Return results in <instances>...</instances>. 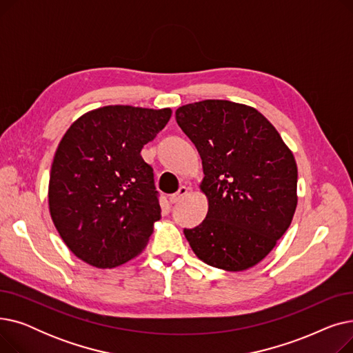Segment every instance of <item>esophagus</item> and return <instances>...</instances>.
<instances>
[{"label": "esophagus", "instance_id": "34e87169", "mask_svg": "<svg viewBox=\"0 0 353 353\" xmlns=\"http://www.w3.org/2000/svg\"><path fill=\"white\" fill-rule=\"evenodd\" d=\"M189 193V189L186 188V186H181L176 193H173L172 196H170V201L172 203H177V201H180L184 196H186Z\"/></svg>", "mask_w": 353, "mask_h": 353}]
</instances>
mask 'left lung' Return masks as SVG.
I'll return each instance as SVG.
<instances>
[{"label":"left lung","mask_w":353,"mask_h":353,"mask_svg":"<svg viewBox=\"0 0 353 353\" xmlns=\"http://www.w3.org/2000/svg\"><path fill=\"white\" fill-rule=\"evenodd\" d=\"M176 121L203 164L206 219L184 229L194 254L228 272L270 253L298 205V165L273 124L253 107L203 100L176 110Z\"/></svg>","instance_id":"obj_1"}]
</instances>
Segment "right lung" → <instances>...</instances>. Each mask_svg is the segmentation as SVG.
Here are the masks:
<instances>
[{"label": "right lung", "instance_id": "add662e5", "mask_svg": "<svg viewBox=\"0 0 353 353\" xmlns=\"http://www.w3.org/2000/svg\"><path fill=\"white\" fill-rule=\"evenodd\" d=\"M170 108L105 105L74 121L55 152L48 184L52 223L83 262L111 269L143 252L161 209L140 152Z\"/></svg>", "mask_w": 353, "mask_h": 353}]
</instances>
